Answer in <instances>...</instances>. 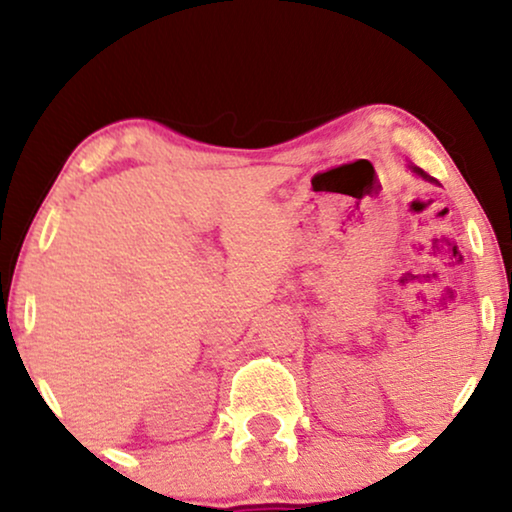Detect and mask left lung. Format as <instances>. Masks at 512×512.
I'll return each instance as SVG.
<instances>
[{
	"mask_svg": "<svg viewBox=\"0 0 512 512\" xmlns=\"http://www.w3.org/2000/svg\"><path fill=\"white\" fill-rule=\"evenodd\" d=\"M417 172H419V174H422V177H424V179H431V181H433V177H429V174H426V172H422V170H417Z\"/></svg>",
	"mask_w": 512,
	"mask_h": 512,
	"instance_id": "8db88e82",
	"label": "left lung"
}]
</instances>
